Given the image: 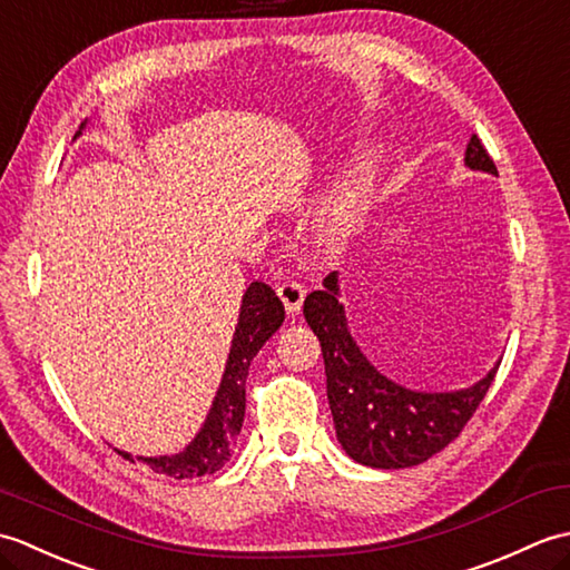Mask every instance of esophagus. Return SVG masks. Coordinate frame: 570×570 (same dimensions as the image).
<instances>
[{
	"instance_id": "34e87169",
	"label": "esophagus",
	"mask_w": 570,
	"mask_h": 570,
	"mask_svg": "<svg viewBox=\"0 0 570 570\" xmlns=\"http://www.w3.org/2000/svg\"><path fill=\"white\" fill-rule=\"evenodd\" d=\"M276 294H278V298H282V304H284L288 316H296V313L301 311V304H304V298H306V288L296 282H284L276 286Z\"/></svg>"
}]
</instances>
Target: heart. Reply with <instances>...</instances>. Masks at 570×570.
<instances>
[{
  "instance_id": "1",
  "label": "heart",
  "mask_w": 570,
  "mask_h": 570,
  "mask_svg": "<svg viewBox=\"0 0 570 570\" xmlns=\"http://www.w3.org/2000/svg\"><path fill=\"white\" fill-rule=\"evenodd\" d=\"M374 190V168L370 161H360L347 171L345 180L333 190V196L325 203L321 213V233L323 237L337 245L347 239L365 220L370 210Z\"/></svg>"
}]
</instances>
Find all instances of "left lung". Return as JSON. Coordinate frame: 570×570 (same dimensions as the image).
<instances>
[{
    "mask_svg": "<svg viewBox=\"0 0 570 570\" xmlns=\"http://www.w3.org/2000/svg\"><path fill=\"white\" fill-rule=\"evenodd\" d=\"M465 166L498 176L475 135L468 141ZM304 316L321 341L337 441L360 465L399 470L443 451L475 414L500 367L494 362L485 377L453 392H419L396 384L372 365L350 333L337 272L323 278V292L306 296Z\"/></svg>",
    "mask_w": 570,
    "mask_h": 570,
    "instance_id": "left-lung-1",
    "label": "left lung"
}]
</instances>
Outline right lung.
<instances>
[{
	"label": "right lung",
	"instance_id": "obj_1",
	"mask_svg": "<svg viewBox=\"0 0 570 570\" xmlns=\"http://www.w3.org/2000/svg\"><path fill=\"white\" fill-rule=\"evenodd\" d=\"M82 127L85 122L80 125L76 137H80ZM282 323L284 306L272 292V286L252 282L245 296H242L239 318L235 325L233 345H229L220 386H217L208 416H205L200 431L193 435V441L184 451H178L174 455L135 458L127 451H119V448H115V451L131 460V463L141 460L144 465H149L154 472H159V475H168L176 480L213 475L215 470H220L229 460V455H233L237 435L242 431V421H245V382L249 362L257 357L262 345L282 328Z\"/></svg>",
	"mask_w": 570,
	"mask_h": 570
}]
</instances>
